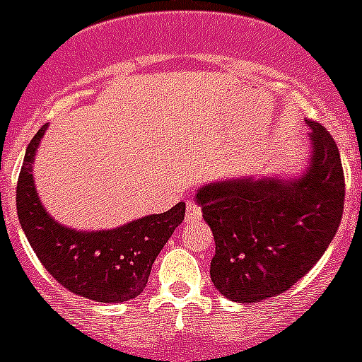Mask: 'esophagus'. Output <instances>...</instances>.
Listing matches in <instances>:
<instances>
[{
    "mask_svg": "<svg viewBox=\"0 0 362 362\" xmlns=\"http://www.w3.org/2000/svg\"><path fill=\"white\" fill-rule=\"evenodd\" d=\"M201 219V206L193 201H187L186 204V221L187 223H195Z\"/></svg>",
    "mask_w": 362,
    "mask_h": 362,
    "instance_id": "1",
    "label": "esophagus"
}]
</instances>
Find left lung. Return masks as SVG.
Here are the masks:
<instances>
[{
	"instance_id": "8db88e82",
	"label": "left lung",
	"mask_w": 362,
	"mask_h": 362,
	"mask_svg": "<svg viewBox=\"0 0 362 362\" xmlns=\"http://www.w3.org/2000/svg\"><path fill=\"white\" fill-rule=\"evenodd\" d=\"M310 126V167L296 180H225L197 193L216 242L214 286L238 303L286 292L324 255L344 211L339 146L320 122Z\"/></svg>"
}]
</instances>
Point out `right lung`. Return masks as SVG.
<instances>
[{"mask_svg":"<svg viewBox=\"0 0 362 362\" xmlns=\"http://www.w3.org/2000/svg\"><path fill=\"white\" fill-rule=\"evenodd\" d=\"M46 126L28 145L16 184V211L29 245L52 277L69 292L100 303L137 298L160 255L186 214L178 202L169 211L146 216L113 230L78 232L46 214L33 184V158Z\"/></svg>","mask_w":362,"mask_h":362,"instance_id":"right-lung-1","label":"right lung"}]
</instances>
